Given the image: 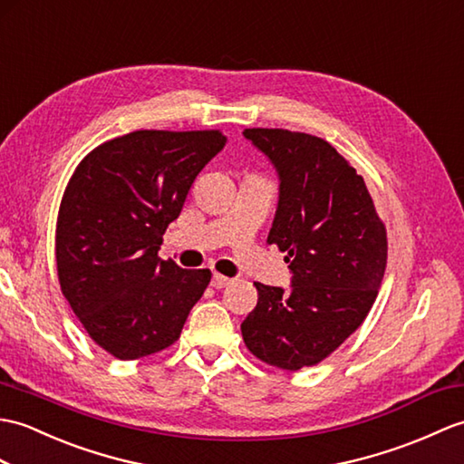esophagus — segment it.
<instances>
[{"label": "esophagus", "instance_id": "obj_1", "mask_svg": "<svg viewBox=\"0 0 464 464\" xmlns=\"http://www.w3.org/2000/svg\"><path fill=\"white\" fill-rule=\"evenodd\" d=\"M229 283H231V278L223 276V275L215 273V275L211 276V286H213V288H223V286H227Z\"/></svg>", "mask_w": 464, "mask_h": 464}]
</instances>
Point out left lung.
Wrapping results in <instances>:
<instances>
[{
    "label": "left lung",
    "mask_w": 464,
    "mask_h": 464,
    "mask_svg": "<svg viewBox=\"0 0 464 464\" xmlns=\"http://www.w3.org/2000/svg\"><path fill=\"white\" fill-rule=\"evenodd\" d=\"M278 174L268 243L285 251L290 290L255 283L241 332L253 355L296 372L322 362L360 328L378 296L387 235L363 178L326 140L283 128H246Z\"/></svg>",
    "instance_id": "1"
}]
</instances>
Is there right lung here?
Returning a JSON list of instances; mask_svg holds the SVG:
<instances>
[{"label": "right lung", "mask_w": 464, "mask_h": 464, "mask_svg": "<svg viewBox=\"0 0 464 464\" xmlns=\"http://www.w3.org/2000/svg\"><path fill=\"white\" fill-rule=\"evenodd\" d=\"M219 130H136L104 142L74 169L61 201L55 255L64 298L89 336L118 360L171 346L211 281L158 256Z\"/></svg>", "instance_id": "add662e5"}]
</instances>
